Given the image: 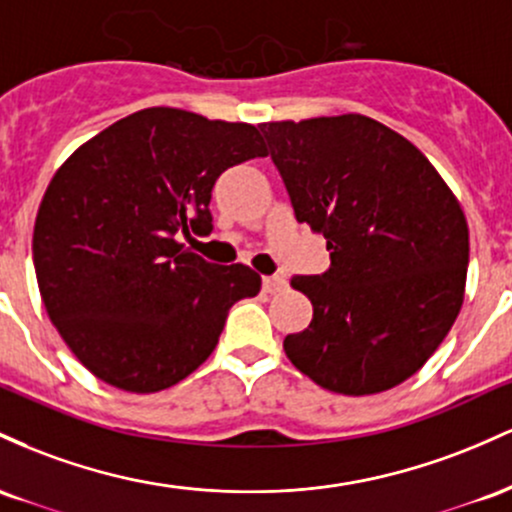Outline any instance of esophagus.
<instances>
[{"instance_id": "1", "label": "esophagus", "mask_w": 512, "mask_h": 512, "mask_svg": "<svg viewBox=\"0 0 512 512\" xmlns=\"http://www.w3.org/2000/svg\"><path fill=\"white\" fill-rule=\"evenodd\" d=\"M285 287H287V280L280 278V275H266V278H263V292H268V295L283 292Z\"/></svg>"}]
</instances>
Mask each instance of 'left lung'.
<instances>
[{
  "instance_id": "obj_1",
  "label": "left lung",
  "mask_w": 512,
  "mask_h": 512,
  "mask_svg": "<svg viewBox=\"0 0 512 512\" xmlns=\"http://www.w3.org/2000/svg\"><path fill=\"white\" fill-rule=\"evenodd\" d=\"M297 222L331 268L295 275L314 317L287 333L290 363L329 392L380 394L416 375L464 302L469 227L416 145L360 113L261 123Z\"/></svg>"
}]
</instances>
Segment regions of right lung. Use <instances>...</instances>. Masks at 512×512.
Segmentation results:
<instances>
[{
  "mask_svg": "<svg viewBox=\"0 0 512 512\" xmlns=\"http://www.w3.org/2000/svg\"><path fill=\"white\" fill-rule=\"evenodd\" d=\"M268 149L256 125L154 106L108 125L55 171L33 227L48 317L74 358L132 394L174 387L215 350L261 275L215 266L179 237L212 229L229 166Z\"/></svg>",
  "mask_w": 512,
  "mask_h": 512,
  "instance_id": "obj_1",
  "label": "right lung"
}]
</instances>
